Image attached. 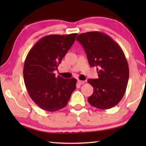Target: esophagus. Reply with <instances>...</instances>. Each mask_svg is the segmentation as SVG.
Returning <instances> with one entry per match:
<instances>
[{"label": "esophagus", "mask_w": 146, "mask_h": 146, "mask_svg": "<svg viewBox=\"0 0 146 146\" xmlns=\"http://www.w3.org/2000/svg\"><path fill=\"white\" fill-rule=\"evenodd\" d=\"M77 82H78V84L82 85V84H84V80H77Z\"/></svg>", "instance_id": "esophagus-1"}]
</instances>
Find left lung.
Returning <instances> with one entry per match:
<instances>
[{
  "label": "left lung",
  "instance_id": "left-lung-1",
  "mask_svg": "<svg viewBox=\"0 0 146 146\" xmlns=\"http://www.w3.org/2000/svg\"><path fill=\"white\" fill-rule=\"evenodd\" d=\"M76 40L84 49L90 66L98 71V78L88 80L93 87L89 103L101 110L114 107L122 100L129 80V67L122 49L110 36L99 31L81 33Z\"/></svg>",
  "mask_w": 146,
  "mask_h": 146
}]
</instances>
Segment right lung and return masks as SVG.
I'll list each match as a JSON object with an SVG mask.
<instances>
[{
    "label": "right lung",
    "instance_id": "right-lung-1",
    "mask_svg": "<svg viewBox=\"0 0 146 146\" xmlns=\"http://www.w3.org/2000/svg\"><path fill=\"white\" fill-rule=\"evenodd\" d=\"M77 33L50 35L40 39L29 51L24 66V80L33 102L47 111H56L68 104L76 80L56 76L62 58L75 40Z\"/></svg>",
    "mask_w": 146,
    "mask_h": 146
}]
</instances>
